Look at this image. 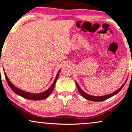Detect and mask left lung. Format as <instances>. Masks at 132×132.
Segmentation results:
<instances>
[{
  "mask_svg": "<svg viewBox=\"0 0 132 132\" xmlns=\"http://www.w3.org/2000/svg\"><path fill=\"white\" fill-rule=\"evenodd\" d=\"M127 82V80H126V81H125V82ZM125 82L123 84V85H122L121 87H120L119 88L118 90H117L116 91L114 92L113 93H111V94H109V95H104V96H92V95H90L87 94V93H85V92H84L83 90H82L81 88H80V87H79V85H78V84H77L76 82V85H77V89H78L79 93H80V95H81L82 96H83L84 98H85V99L88 100L92 101H102L108 99V98H109L112 97V96H114V95H116L117 93H119V92L120 90H122V88H123V86H124V85H125Z\"/></svg>",
  "mask_w": 132,
  "mask_h": 132,
  "instance_id": "1",
  "label": "left lung"
}]
</instances>
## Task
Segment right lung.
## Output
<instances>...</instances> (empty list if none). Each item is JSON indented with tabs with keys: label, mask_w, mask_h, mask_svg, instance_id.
<instances>
[{
	"label": "right lung",
	"mask_w": 132,
	"mask_h": 132,
	"mask_svg": "<svg viewBox=\"0 0 132 132\" xmlns=\"http://www.w3.org/2000/svg\"><path fill=\"white\" fill-rule=\"evenodd\" d=\"M60 70L58 71V74L56 76V78H55V80H54L53 84L52 85L50 88H48V90H46L45 92H42V93H28V92H26L24 91H23V90L19 89V88L14 86L13 84L11 83V82L9 80V79H8L7 75H6L5 72L4 73L5 77L6 80H7V82L8 84H9V87H10V88L12 89L13 91L15 92V93H16L17 95H20V96H22V97L26 98V99L28 100H45L47 98L48 96L51 94L53 90L54 89V87H55V84H56L57 79H58V76H59Z\"/></svg>",
	"instance_id": "obj_1"
}]
</instances>
